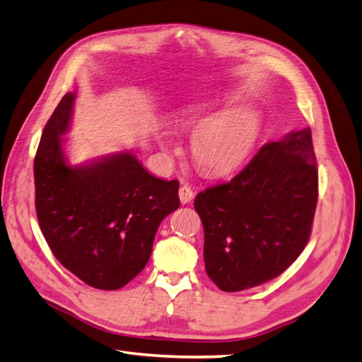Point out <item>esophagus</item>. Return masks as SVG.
Here are the masks:
<instances>
[{
  "label": "esophagus",
  "instance_id": "obj_1",
  "mask_svg": "<svg viewBox=\"0 0 362 362\" xmlns=\"http://www.w3.org/2000/svg\"><path fill=\"white\" fill-rule=\"evenodd\" d=\"M179 199L183 205L185 203H189L194 199V191L191 189V187H188V185H182L179 188Z\"/></svg>",
  "mask_w": 362,
  "mask_h": 362
}]
</instances>
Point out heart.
I'll return each instance as SVG.
<instances>
[{
	"mask_svg": "<svg viewBox=\"0 0 362 362\" xmlns=\"http://www.w3.org/2000/svg\"><path fill=\"white\" fill-rule=\"evenodd\" d=\"M230 104V99L197 102L180 113L182 125L196 132L191 156L197 168L206 174H223L243 162L258 134V115L252 108H235L214 115ZM163 145L170 144L163 141Z\"/></svg>",
	"mask_w": 362,
	"mask_h": 362,
	"instance_id": "heart-1",
	"label": "heart"
}]
</instances>
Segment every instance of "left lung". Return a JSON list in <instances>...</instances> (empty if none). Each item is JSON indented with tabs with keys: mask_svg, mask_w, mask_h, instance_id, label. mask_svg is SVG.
<instances>
[{
	"mask_svg": "<svg viewBox=\"0 0 362 362\" xmlns=\"http://www.w3.org/2000/svg\"><path fill=\"white\" fill-rule=\"evenodd\" d=\"M318 170L310 128L260 148L229 182L197 194L206 274L240 292L283 274L310 237Z\"/></svg>",
	"mask_w": 362,
	"mask_h": 362,
	"instance_id": "1",
	"label": "left lung"
}]
</instances>
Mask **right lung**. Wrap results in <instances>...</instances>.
<instances>
[{
	"label": "right lung",
	"instance_id": "right-lung-1",
	"mask_svg": "<svg viewBox=\"0 0 362 362\" xmlns=\"http://www.w3.org/2000/svg\"><path fill=\"white\" fill-rule=\"evenodd\" d=\"M75 95L45 125L35 156V206L57 260L86 284L116 291L148 263L160 221L180 206L179 182L157 179L133 153L70 166L62 151Z\"/></svg>",
	"mask_w": 362,
	"mask_h": 362
}]
</instances>
